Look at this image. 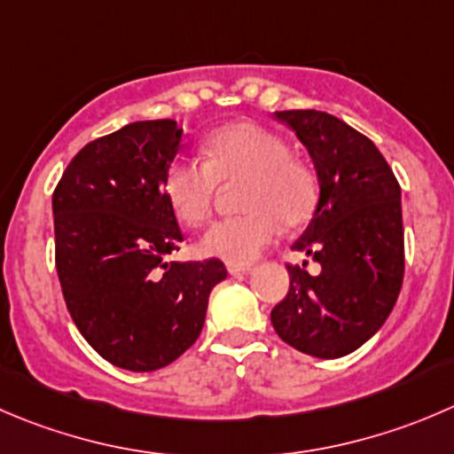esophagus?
<instances>
[{
    "mask_svg": "<svg viewBox=\"0 0 454 454\" xmlns=\"http://www.w3.org/2000/svg\"><path fill=\"white\" fill-rule=\"evenodd\" d=\"M250 268H253L250 263H228V272H231V275H244Z\"/></svg>",
    "mask_w": 454,
    "mask_h": 454,
    "instance_id": "34e87169",
    "label": "esophagus"
}]
</instances>
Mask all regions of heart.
Here are the masks:
<instances>
[{
    "label": "heart",
    "instance_id": "1",
    "mask_svg": "<svg viewBox=\"0 0 454 454\" xmlns=\"http://www.w3.org/2000/svg\"><path fill=\"white\" fill-rule=\"evenodd\" d=\"M204 161L175 160L164 175V195L184 226H201L213 208L219 184H241L239 217L215 222L200 239L204 257L250 263L284 226H297L317 200L310 166L288 155V144L253 121L215 130L204 142Z\"/></svg>",
    "mask_w": 454,
    "mask_h": 454
}]
</instances>
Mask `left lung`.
Segmentation results:
<instances>
[{
	"mask_svg": "<svg viewBox=\"0 0 454 454\" xmlns=\"http://www.w3.org/2000/svg\"><path fill=\"white\" fill-rule=\"evenodd\" d=\"M315 166L319 197L294 250L321 266H288L290 288L270 312L299 353L337 359L364 346L393 312L403 281L402 188L375 144L321 110L275 113Z\"/></svg>",
	"mask_w": 454,
	"mask_h": 454,
	"instance_id": "left-lung-1",
	"label": "left lung"
}]
</instances>
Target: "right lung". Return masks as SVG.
Here are the masks:
<instances>
[{
    "mask_svg": "<svg viewBox=\"0 0 454 454\" xmlns=\"http://www.w3.org/2000/svg\"><path fill=\"white\" fill-rule=\"evenodd\" d=\"M175 120L133 121L74 155L52 195L55 262L70 317L113 366L151 372L200 337L219 259L168 262L184 241L164 195L182 151Z\"/></svg>",
    "mask_w": 454,
    "mask_h": 454,
    "instance_id": "obj_1",
    "label": "right lung"
}]
</instances>
